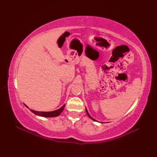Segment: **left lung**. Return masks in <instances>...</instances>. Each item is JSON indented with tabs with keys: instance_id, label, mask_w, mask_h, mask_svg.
Returning a JSON list of instances; mask_svg holds the SVG:
<instances>
[{
	"instance_id": "1",
	"label": "left lung",
	"mask_w": 157,
	"mask_h": 157,
	"mask_svg": "<svg viewBox=\"0 0 157 157\" xmlns=\"http://www.w3.org/2000/svg\"><path fill=\"white\" fill-rule=\"evenodd\" d=\"M86 113H87V115H88V117H90V118H91V119H92V120H93V121H96V120H95V119H94V118H92V117L91 116H90V114L88 113V111H87V109H86Z\"/></svg>"
}]
</instances>
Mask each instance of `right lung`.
Returning <instances> with one entry per match:
<instances>
[{"mask_svg": "<svg viewBox=\"0 0 157 157\" xmlns=\"http://www.w3.org/2000/svg\"><path fill=\"white\" fill-rule=\"evenodd\" d=\"M27 108L28 107L26 105H25ZM65 107V105H63L61 108H59L58 110H56L54 111H49V112H43V111H36L34 110H32V109H30L31 112H33L34 114L36 115H39L40 117H54L59 115L63 111V109Z\"/></svg>", "mask_w": 157, "mask_h": 157, "instance_id": "add662e5", "label": "right lung"}]
</instances>
